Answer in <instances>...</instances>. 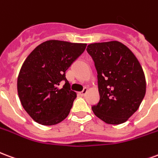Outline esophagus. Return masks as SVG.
Listing matches in <instances>:
<instances>
[{
	"mask_svg": "<svg viewBox=\"0 0 158 158\" xmlns=\"http://www.w3.org/2000/svg\"><path fill=\"white\" fill-rule=\"evenodd\" d=\"M87 91H88V89L87 88H84V89H83V91H81V92L79 93L80 94V96H85L86 95V93H87Z\"/></svg>",
	"mask_w": 158,
	"mask_h": 158,
	"instance_id": "esophagus-1",
	"label": "esophagus"
}]
</instances>
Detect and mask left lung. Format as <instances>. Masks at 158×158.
I'll return each mask as SVG.
<instances>
[{"label": "left lung", "instance_id": "obj_1", "mask_svg": "<svg viewBox=\"0 0 158 158\" xmlns=\"http://www.w3.org/2000/svg\"><path fill=\"white\" fill-rule=\"evenodd\" d=\"M86 51L95 62L100 93L93 112L106 123H124L138 110L146 94V79L139 61L118 41L89 44Z\"/></svg>", "mask_w": 158, "mask_h": 158}]
</instances>
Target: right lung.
<instances>
[{
	"label": "right lung",
	"mask_w": 158,
	"mask_h": 158,
	"mask_svg": "<svg viewBox=\"0 0 158 158\" xmlns=\"http://www.w3.org/2000/svg\"><path fill=\"white\" fill-rule=\"evenodd\" d=\"M86 44L47 40L26 58L18 78V93L29 116L42 125H54L68 117L75 100L66 71L85 52ZM65 84L62 88L60 83Z\"/></svg>",
	"instance_id": "add662e5"
}]
</instances>
